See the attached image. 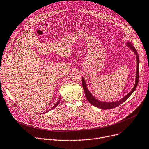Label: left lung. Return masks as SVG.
<instances>
[{
    "mask_svg": "<svg viewBox=\"0 0 149 149\" xmlns=\"http://www.w3.org/2000/svg\"><path fill=\"white\" fill-rule=\"evenodd\" d=\"M126 45L134 53V54L136 56L137 71H136V79H135L134 86L132 89L131 90V91H130L129 93H128L127 95H125L124 97H123L119 100H117V101H115L113 102H103V101L97 100V99L94 97V96L88 90V88L87 87V85H86L85 80H84V78L82 77V85H83V89H84V91L85 93V95H86L88 101L91 104L99 108V109H113V108H115V107L118 106L120 104L124 103L125 100H127V99L131 95V94L135 91V90H136V88L137 86V84L139 83V55H138V53H137V50H136V49H135V47L133 46V45H132V43L131 42H127Z\"/></svg>",
    "mask_w": 149,
    "mask_h": 149,
    "instance_id": "1",
    "label": "left lung"
}]
</instances>
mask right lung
Wrapping results in <instances>:
<instances>
[{"label":"right lung","mask_w":149,"mask_h":149,"mask_svg":"<svg viewBox=\"0 0 149 149\" xmlns=\"http://www.w3.org/2000/svg\"><path fill=\"white\" fill-rule=\"evenodd\" d=\"M60 101H61V96H60V97H59V100L57 102V103L55 104V105H54V106H53L52 108H51V109L49 110V111H50V110H52V109H53V108H55L56 106H58V104L59 103V102H60ZM49 111H47V112H45V113H47V112H48Z\"/></svg>","instance_id":"1"}]
</instances>
